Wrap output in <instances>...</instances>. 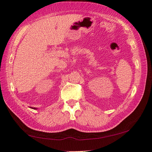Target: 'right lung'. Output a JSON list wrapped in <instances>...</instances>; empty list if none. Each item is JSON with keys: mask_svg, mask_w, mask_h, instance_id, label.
Instances as JSON below:
<instances>
[{"mask_svg": "<svg viewBox=\"0 0 152 152\" xmlns=\"http://www.w3.org/2000/svg\"><path fill=\"white\" fill-rule=\"evenodd\" d=\"M32 108H33V107H32ZM33 109H36V108H33Z\"/></svg>", "mask_w": 152, "mask_h": 152, "instance_id": "1", "label": "right lung"}]
</instances>
